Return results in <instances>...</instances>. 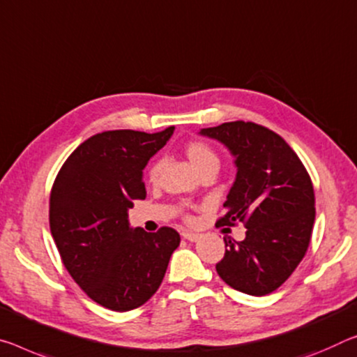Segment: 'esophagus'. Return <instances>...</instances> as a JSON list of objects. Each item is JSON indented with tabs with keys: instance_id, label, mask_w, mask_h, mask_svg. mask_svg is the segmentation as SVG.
I'll list each match as a JSON object with an SVG mask.
<instances>
[{
	"instance_id": "obj_1",
	"label": "esophagus",
	"mask_w": 357,
	"mask_h": 357,
	"mask_svg": "<svg viewBox=\"0 0 357 357\" xmlns=\"http://www.w3.org/2000/svg\"><path fill=\"white\" fill-rule=\"evenodd\" d=\"M199 234H194V231H183V238L188 241H197L199 240Z\"/></svg>"
}]
</instances>
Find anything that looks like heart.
I'll return each mask as SVG.
<instances>
[{
  "mask_svg": "<svg viewBox=\"0 0 357 357\" xmlns=\"http://www.w3.org/2000/svg\"><path fill=\"white\" fill-rule=\"evenodd\" d=\"M185 155H188L189 162L192 163L197 172L202 173L203 169L213 165L219 167V157L211 146L203 143V141H189L184 148ZM160 169H162V163L160 162H154L148 169V179L151 183H157L158 176H160Z\"/></svg>",
  "mask_w": 357,
  "mask_h": 357,
  "instance_id": "b5f03b06",
  "label": "heart"
}]
</instances>
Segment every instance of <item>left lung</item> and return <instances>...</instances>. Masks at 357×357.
<instances>
[{"label": "left lung", "instance_id": "8db88e82", "mask_svg": "<svg viewBox=\"0 0 357 357\" xmlns=\"http://www.w3.org/2000/svg\"><path fill=\"white\" fill-rule=\"evenodd\" d=\"M235 157L236 178L219 225L245 224L246 238L225 240L218 275L234 289L267 296L284 282L308 250L314 190L301 158L280 135L254 122L202 128Z\"/></svg>", "mask_w": 357, "mask_h": 357}]
</instances>
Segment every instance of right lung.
Returning a JSON list of instances; mask_svg holds the SVG:
<instances>
[{"label": "right lung", "instance_id": "1", "mask_svg": "<svg viewBox=\"0 0 357 357\" xmlns=\"http://www.w3.org/2000/svg\"><path fill=\"white\" fill-rule=\"evenodd\" d=\"M174 127L158 133L111 130L66 158L49 203L50 234L65 268L101 307L130 311L154 296L179 246V234L132 229L128 209L146 199L143 169Z\"/></svg>", "mask_w": 357, "mask_h": 357}]
</instances>
